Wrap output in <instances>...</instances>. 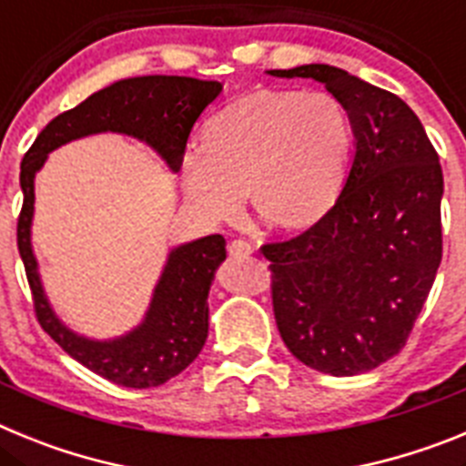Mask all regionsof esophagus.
<instances>
[{
  "label": "esophagus",
  "instance_id": "esophagus-1",
  "mask_svg": "<svg viewBox=\"0 0 466 466\" xmlns=\"http://www.w3.org/2000/svg\"><path fill=\"white\" fill-rule=\"evenodd\" d=\"M252 252H254V245L247 240H233L228 245L230 257H249Z\"/></svg>",
  "mask_w": 466,
  "mask_h": 466
}]
</instances>
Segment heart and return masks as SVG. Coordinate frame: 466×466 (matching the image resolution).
Segmentation results:
<instances>
[{
  "label": "heart",
  "mask_w": 466,
  "mask_h": 466,
  "mask_svg": "<svg viewBox=\"0 0 466 466\" xmlns=\"http://www.w3.org/2000/svg\"><path fill=\"white\" fill-rule=\"evenodd\" d=\"M350 142L348 116L331 95L258 90L209 118L203 149L184 158V191L198 209L228 219L249 188L257 212L282 228H306L336 203Z\"/></svg>",
  "instance_id": "obj_1"
}]
</instances>
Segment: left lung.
Instances as JSON below:
<instances>
[{
    "mask_svg": "<svg viewBox=\"0 0 466 466\" xmlns=\"http://www.w3.org/2000/svg\"><path fill=\"white\" fill-rule=\"evenodd\" d=\"M268 74L324 84L355 135L333 208L299 238L261 249L279 336L315 371H371L406 345L441 263L439 156L413 109L390 90L331 65Z\"/></svg>",
    "mask_w": 466,
    "mask_h": 466,
    "instance_id": "1",
    "label": "left lung"
}]
</instances>
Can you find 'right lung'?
I'll return each instance as SVG.
<instances>
[{"mask_svg": "<svg viewBox=\"0 0 466 466\" xmlns=\"http://www.w3.org/2000/svg\"><path fill=\"white\" fill-rule=\"evenodd\" d=\"M221 90L224 84L219 81L191 76L151 74L121 79L53 118L20 163L23 212L18 219V252L41 329L72 360L116 385L135 390L158 387L179 376L200 355L209 329V287L226 258V240L205 236L177 245L167 254L142 322L116 339H88L72 331L56 315L41 284L39 263L32 249L35 177L57 147L97 133L139 139L166 160L172 172H179L198 116Z\"/></svg>", "mask_w": 466, "mask_h": 466, "instance_id": "right-lung-1", "label": "right lung"}]
</instances>
